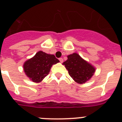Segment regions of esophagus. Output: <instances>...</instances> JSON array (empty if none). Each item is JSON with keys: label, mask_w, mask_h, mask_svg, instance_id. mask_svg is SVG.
Wrapping results in <instances>:
<instances>
[{"label": "esophagus", "mask_w": 122, "mask_h": 122, "mask_svg": "<svg viewBox=\"0 0 122 122\" xmlns=\"http://www.w3.org/2000/svg\"><path fill=\"white\" fill-rule=\"evenodd\" d=\"M59 61H60V62H61V63H62V62H63V60L62 58H59Z\"/></svg>", "instance_id": "obj_1"}]
</instances>
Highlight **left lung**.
Listing matches in <instances>:
<instances>
[{"instance_id":"1","label":"left lung","mask_w":122,"mask_h":122,"mask_svg":"<svg viewBox=\"0 0 122 122\" xmlns=\"http://www.w3.org/2000/svg\"><path fill=\"white\" fill-rule=\"evenodd\" d=\"M68 59L63 62L69 75L78 83H85L91 78L95 68L83 60L78 54L73 53L67 56Z\"/></svg>"}]
</instances>
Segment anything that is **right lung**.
<instances>
[{
  "instance_id": "right-lung-1",
  "label": "right lung",
  "mask_w": 122,
  "mask_h": 122,
  "mask_svg": "<svg viewBox=\"0 0 122 122\" xmlns=\"http://www.w3.org/2000/svg\"><path fill=\"white\" fill-rule=\"evenodd\" d=\"M58 62L55 56L39 51L24 63V71L33 81L39 83L49 73L52 65Z\"/></svg>"
}]
</instances>
